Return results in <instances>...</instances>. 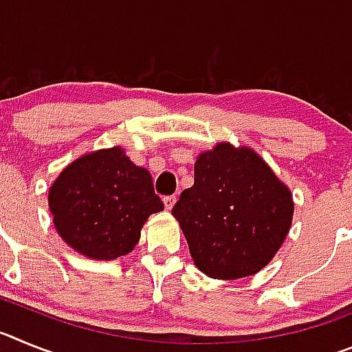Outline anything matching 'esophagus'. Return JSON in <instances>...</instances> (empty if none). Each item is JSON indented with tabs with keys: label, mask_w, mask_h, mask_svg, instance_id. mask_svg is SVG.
Wrapping results in <instances>:
<instances>
[{
	"label": "esophagus",
	"mask_w": 352,
	"mask_h": 352,
	"mask_svg": "<svg viewBox=\"0 0 352 352\" xmlns=\"http://www.w3.org/2000/svg\"><path fill=\"white\" fill-rule=\"evenodd\" d=\"M174 203H176V195H166V197H164V204H166V210H173Z\"/></svg>",
	"instance_id": "34e87169"
}]
</instances>
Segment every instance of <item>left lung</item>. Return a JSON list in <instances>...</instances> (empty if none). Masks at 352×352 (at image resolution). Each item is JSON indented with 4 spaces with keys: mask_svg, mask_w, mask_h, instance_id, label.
<instances>
[{
    "mask_svg": "<svg viewBox=\"0 0 352 352\" xmlns=\"http://www.w3.org/2000/svg\"><path fill=\"white\" fill-rule=\"evenodd\" d=\"M292 213L287 185L254 149L231 142L199 155L194 186L173 208L194 264L219 280L261 272L284 243Z\"/></svg>",
    "mask_w": 352,
    "mask_h": 352,
    "instance_id": "left-lung-1",
    "label": "left lung"
}]
</instances>
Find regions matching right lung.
<instances>
[{"mask_svg":"<svg viewBox=\"0 0 352 352\" xmlns=\"http://www.w3.org/2000/svg\"><path fill=\"white\" fill-rule=\"evenodd\" d=\"M47 201L65 243L96 261L130 254L149 214L164 210L149 170L135 166L121 146L68 164L49 188Z\"/></svg>","mask_w":352,"mask_h":352,"instance_id":"right-lung-1","label":"right lung"}]
</instances>
